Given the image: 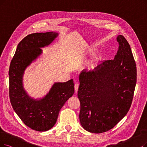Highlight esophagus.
I'll list each match as a JSON object with an SVG mask.
<instances>
[{
  "label": "esophagus",
  "instance_id": "esophagus-1",
  "mask_svg": "<svg viewBox=\"0 0 147 147\" xmlns=\"http://www.w3.org/2000/svg\"><path fill=\"white\" fill-rule=\"evenodd\" d=\"M78 87H79V84L77 83H76L75 84V86H74V87H75V92L76 93H77V92H78Z\"/></svg>",
  "mask_w": 147,
  "mask_h": 147
}]
</instances>
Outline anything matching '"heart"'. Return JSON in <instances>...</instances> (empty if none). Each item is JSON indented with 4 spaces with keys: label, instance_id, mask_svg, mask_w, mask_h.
Returning <instances> with one entry per match:
<instances>
[{
    "label": "heart",
    "instance_id": "b5f03b06",
    "mask_svg": "<svg viewBox=\"0 0 147 147\" xmlns=\"http://www.w3.org/2000/svg\"><path fill=\"white\" fill-rule=\"evenodd\" d=\"M95 49H92V50L90 51V54L91 55H93L94 54H95ZM99 58H100V57H99V55H97L96 56V58L97 60H99Z\"/></svg>",
    "mask_w": 147,
    "mask_h": 147
}]
</instances>
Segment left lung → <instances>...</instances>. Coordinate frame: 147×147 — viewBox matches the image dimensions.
Returning a JSON list of instances; mask_svg holds the SVG:
<instances>
[{
	"label": "left lung",
	"mask_w": 147,
	"mask_h": 147,
	"mask_svg": "<svg viewBox=\"0 0 147 147\" xmlns=\"http://www.w3.org/2000/svg\"><path fill=\"white\" fill-rule=\"evenodd\" d=\"M119 48L113 60L101 62L79 76V118L87 131L101 133L113 128L131 105L137 70L130 46L125 37L116 38Z\"/></svg>",
	"instance_id": "8db88e82"
}]
</instances>
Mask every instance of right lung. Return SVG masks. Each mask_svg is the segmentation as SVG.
Masks as SVG:
<instances>
[{
  "mask_svg": "<svg viewBox=\"0 0 147 147\" xmlns=\"http://www.w3.org/2000/svg\"><path fill=\"white\" fill-rule=\"evenodd\" d=\"M58 34L34 33L23 38L17 47L9 70L10 102L20 119L28 127L46 131L54 126L60 109L74 93V80L55 83L42 98L29 96L23 86L25 69L42 53V48L49 45Z\"/></svg>",
  "mask_w": 147,
  "mask_h": 147,
  "instance_id": "add662e5",
  "label": "right lung"
}]
</instances>
